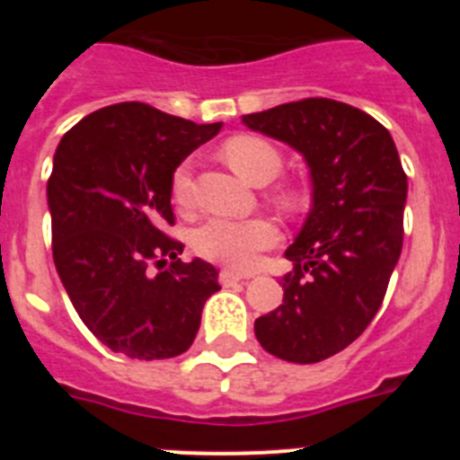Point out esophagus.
<instances>
[{
	"label": "esophagus",
	"instance_id": "esophagus-1",
	"mask_svg": "<svg viewBox=\"0 0 460 460\" xmlns=\"http://www.w3.org/2000/svg\"><path fill=\"white\" fill-rule=\"evenodd\" d=\"M243 279H249V276L237 274V271H230V270H223L221 274H218V280H221L223 286H234V283H239V280Z\"/></svg>",
	"mask_w": 460,
	"mask_h": 460
}]
</instances>
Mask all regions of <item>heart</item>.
Instances as JSON below:
<instances>
[{"label":"heart","mask_w":460,"mask_h":460,"mask_svg":"<svg viewBox=\"0 0 460 460\" xmlns=\"http://www.w3.org/2000/svg\"><path fill=\"white\" fill-rule=\"evenodd\" d=\"M223 156L243 180L260 184V181L274 180L280 170V156L270 142L255 136H234L223 145ZM174 202L186 205L190 198V168L189 164L174 170L172 181ZM280 205L295 209L302 202V195L296 190H283L279 195ZM279 233L265 218H209L195 230L193 246L207 260L234 267V270H249L255 265L260 251L274 246Z\"/></svg>","instance_id":"1"}]
</instances>
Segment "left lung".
I'll list each match as a JSON object with an SVG mask.
<instances>
[{"mask_svg": "<svg viewBox=\"0 0 460 460\" xmlns=\"http://www.w3.org/2000/svg\"><path fill=\"white\" fill-rule=\"evenodd\" d=\"M242 121L296 149L311 172V211L286 251L295 270L255 336L279 359L315 364L376 318L403 249L408 177L387 128L341 101H295Z\"/></svg>", "mask_w": 460, "mask_h": 460, "instance_id": "1", "label": "left lung"}]
</instances>
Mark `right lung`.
Returning <instances> with one entry per match:
<instances>
[{
    "label": "right lung",
    "instance_id": "obj_1",
    "mask_svg": "<svg viewBox=\"0 0 460 460\" xmlns=\"http://www.w3.org/2000/svg\"><path fill=\"white\" fill-rule=\"evenodd\" d=\"M221 126L131 101L80 119L57 147L48 180L52 258L80 320L112 352L181 355L205 302L221 290L217 267L181 262L184 243L164 233L174 223V170Z\"/></svg>",
    "mask_w": 460,
    "mask_h": 460
}]
</instances>
